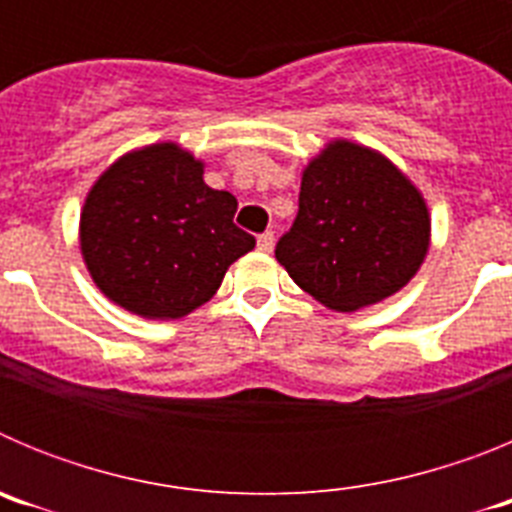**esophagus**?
<instances>
[{
    "label": "esophagus",
    "instance_id": "34e87169",
    "mask_svg": "<svg viewBox=\"0 0 512 512\" xmlns=\"http://www.w3.org/2000/svg\"><path fill=\"white\" fill-rule=\"evenodd\" d=\"M259 251H264V253L274 251V233L259 235Z\"/></svg>",
    "mask_w": 512,
    "mask_h": 512
}]
</instances>
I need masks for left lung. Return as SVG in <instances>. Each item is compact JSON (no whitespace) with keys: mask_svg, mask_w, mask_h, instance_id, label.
<instances>
[{"mask_svg":"<svg viewBox=\"0 0 512 512\" xmlns=\"http://www.w3.org/2000/svg\"><path fill=\"white\" fill-rule=\"evenodd\" d=\"M431 248L423 192L384 153L333 138L302 169L300 212L277 261L328 310L387 300L418 274Z\"/></svg>","mask_w":512,"mask_h":512,"instance_id":"8db88e82","label":"left lung"}]
</instances>
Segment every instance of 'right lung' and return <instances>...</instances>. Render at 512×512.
I'll return each instance as SVG.
<instances>
[{
    "label": "right lung",
    "instance_id": "1",
    "mask_svg": "<svg viewBox=\"0 0 512 512\" xmlns=\"http://www.w3.org/2000/svg\"><path fill=\"white\" fill-rule=\"evenodd\" d=\"M205 161L174 140L115 158L87 192L79 248L110 302L146 320H179L212 300L253 251L235 228L238 200L207 187Z\"/></svg>",
    "mask_w": 512,
    "mask_h": 512
}]
</instances>
